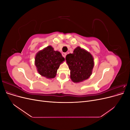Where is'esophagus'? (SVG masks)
Instances as JSON below:
<instances>
[{"label": "esophagus", "instance_id": "1", "mask_svg": "<svg viewBox=\"0 0 130 130\" xmlns=\"http://www.w3.org/2000/svg\"><path fill=\"white\" fill-rule=\"evenodd\" d=\"M62 56L64 58H65L66 56V55H67V53H63L62 54Z\"/></svg>", "mask_w": 130, "mask_h": 130}]
</instances>
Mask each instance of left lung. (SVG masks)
<instances>
[{"mask_svg": "<svg viewBox=\"0 0 130 130\" xmlns=\"http://www.w3.org/2000/svg\"><path fill=\"white\" fill-rule=\"evenodd\" d=\"M66 60L70 70V78L74 82H80L87 79L92 73L94 60L89 53L80 47L68 54Z\"/></svg>", "mask_w": 130, "mask_h": 130, "instance_id": "8db88e82", "label": "left lung"}]
</instances>
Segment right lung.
<instances>
[{
	"mask_svg": "<svg viewBox=\"0 0 130 130\" xmlns=\"http://www.w3.org/2000/svg\"><path fill=\"white\" fill-rule=\"evenodd\" d=\"M64 61L61 54L54 51L52 46H48L39 52L35 57V65L37 71L46 78L55 77L60 64Z\"/></svg>",
	"mask_w": 130,
	"mask_h": 130,
	"instance_id": "1",
	"label": "right lung"
}]
</instances>
